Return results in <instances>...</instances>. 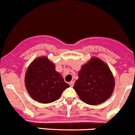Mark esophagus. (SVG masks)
<instances>
[{
  "label": "esophagus",
  "mask_w": 135,
  "mask_h": 135,
  "mask_svg": "<svg viewBox=\"0 0 135 135\" xmlns=\"http://www.w3.org/2000/svg\"><path fill=\"white\" fill-rule=\"evenodd\" d=\"M74 81H71V82H70V86H74Z\"/></svg>",
  "instance_id": "esophagus-1"
}]
</instances>
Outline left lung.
Masks as SVG:
<instances>
[{"label": "left lung", "mask_w": 135, "mask_h": 135, "mask_svg": "<svg viewBox=\"0 0 135 135\" xmlns=\"http://www.w3.org/2000/svg\"><path fill=\"white\" fill-rule=\"evenodd\" d=\"M114 86V78L109 67L101 59L93 57L82 66L74 89L83 102L96 105L110 97Z\"/></svg>", "instance_id": "left-lung-1"}]
</instances>
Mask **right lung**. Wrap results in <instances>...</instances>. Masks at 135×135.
Listing matches in <instances>:
<instances>
[{
	"label": "right lung",
	"mask_w": 135,
	"mask_h": 135,
	"mask_svg": "<svg viewBox=\"0 0 135 135\" xmlns=\"http://www.w3.org/2000/svg\"><path fill=\"white\" fill-rule=\"evenodd\" d=\"M25 85L31 97L41 103L56 101L70 87L46 57H38L30 64L25 76Z\"/></svg>",
	"instance_id": "add662e5"
}]
</instances>
